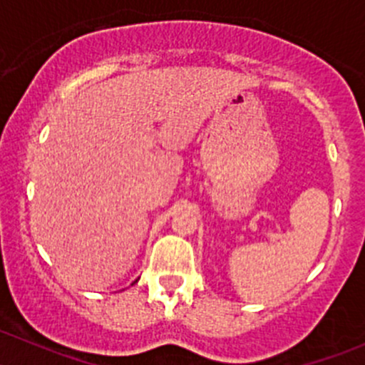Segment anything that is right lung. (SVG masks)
Returning <instances> with one entry per match:
<instances>
[{
	"instance_id": "add662e5",
	"label": "right lung",
	"mask_w": 365,
	"mask_h": 365,
	"mask_svg": "<svg viewBox=\"0 0 365 365\" xmlns=\"http://www.w3.org/2000/svg\"><path fill=\"white\" fill-rule=\"evenodd\" d=\"M135 282H138V281H135Z\"/></svg>"
}]
</instances>
